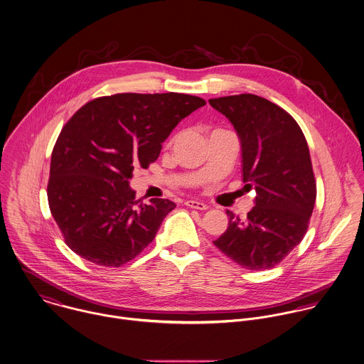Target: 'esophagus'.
<instances>
[{"label": "esophagus", "mask_w": 364, "mask_h": 364, "mask_svg": "<svg viewBox=\"0 0 364 364\" xmlns=\"http://www.w3.org/2000/svg\"><path fill=\"white\" fill-rule=\"evenodd\" d=\"M186 206H188V208H193V209H198V210H205L208 206L203 203V202L200 201H193V200H190V201H186Z\"/></svg>", "instance_id": "34e87169"}]
</instances>
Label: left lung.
<instances>
[{
	"instance_id": "obj_1",
	"label": "left lung",
	"mask_w": 364,
	"mask_h": 364,
	"mask_svg": "<svg viewBox=\"0 0 364 364\" xmlns=\"http://www.w3.org/2000/svg\"><path fill=\"white\" fill-rule=\"evenodd\" d=\"M242 142V181L255 206L242 220L228 210L226 232L213 244L250 271L269 269L303 240L317 197L304 134L278 105L251 93L209 99Z\"/></svg>"
}]
</instances>
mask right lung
<instances>
[{
	"mask_svg": "<svg viewBox=\"0 0 364 364\" xmlns=\"http://www.w3.org/2000/svg\"><path fill=\"white\" fill-rule=\"evenodd\" d=\"M206 102L186 93L96 97L65 122L51 154L47 198L65 244L99 267H122L154 242L174 202L139 203L128 180Z\"/></svg>",
	"mask_w": 364,
	"mask_h": 364,
	"instance_id": "right-lung-1",
	"label": "right lung"
}]
</instances>
